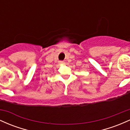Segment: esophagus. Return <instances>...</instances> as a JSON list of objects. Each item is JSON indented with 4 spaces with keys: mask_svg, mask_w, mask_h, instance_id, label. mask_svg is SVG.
I'll return each instance as SVG.
<instances>
[{
    "mask_svg": "<svg viewBox=\"0 0 130 130\" xmlns=\"http://www.w3.org/2000/svg\"><path fill=\"white\" fill-rule=\"evenodd\" d=\"M59 63H60V64H64V63H65V62H63V61H60V62H59Z\"/></svg>",
    "mask_w": 130,
    "mask_h": 130,
    "instance_id": "esophagus-1",
    "label": "esophagus"
}]
</instances>
